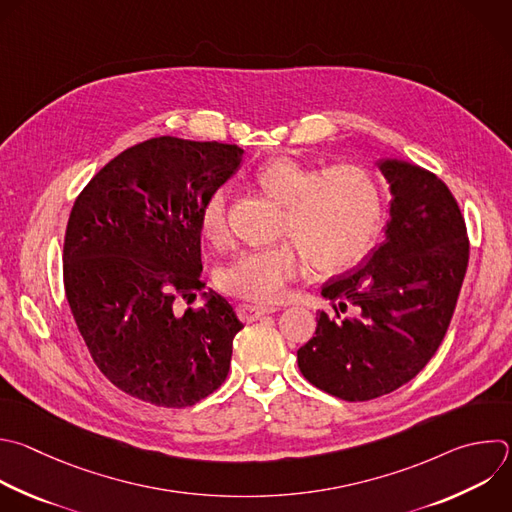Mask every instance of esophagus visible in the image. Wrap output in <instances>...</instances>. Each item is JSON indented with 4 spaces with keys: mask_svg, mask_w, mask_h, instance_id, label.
Here are the masks:
<instances>
[{
    "mask_svg": "<svg viewBox=\"0 0 512 512\" xmlns=\"http://www.w3.org/2000/svg\"><path fill=\"white\" fill-rule=\"evenodd\" d=\"M237 311L239 315L245 319V321H255L267 313H273L277 311V307H265V305H251V303H239L237 305Z\"/></svg>",
    "mask_w": 512,
    "mask_h": 512,
    "instance_id": "1",
    "label": "esophagus"
}]
</instances>
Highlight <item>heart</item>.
Instances as JSON below:
<instances>
[{"instance_id": "1", "label": "heart", "mask_w": 512, "mask_h": 512, "mask_svg": "<svg viewBox=\"0 0 512 512\" xmlns=\"http://www.w3.org/2000/svg\"><path fill=\"white\" fill-rule=\"evenodd\" d=\"M255 185L281 205L277 235L289 239L237 255L219 275V285L229 295L275 303L303 271L305 257L317 273H339L360 263L380 237L386 193L378 175L364 164L337 162L319 170L311 162L273 158L257 168ZM199 227L209 243L225 245V189L207 197Z\"/></svg>"}]
</instances>
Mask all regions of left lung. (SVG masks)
Here are the masks:
<instances>
[{
  "instance_id": "left-lung-1",
  "label": "left lung",
  "mask_w": 512,
  "mask_h": 512,
  "mask_svg": "<svg viewBox=\"0 0 512 512\" xmlns=\"http://www.w3.org/2000/svg\"><path fill=\"white\" fill-rule=\"evenodd\" d=\"M380 168L394 195L386 241L364 267L323 285L333 315L319 311L315 335L297 350L303 378L346 402L390 394L424 370L448 331L470 255L444 181L402 160Z\"/></svg>"
}]
</instances>
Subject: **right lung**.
Segmentation results:
<instances>
[{
    "label": "right lung",
    "instance_id": "obj_1",
    "mask_svg": "<svg viewBox=\"0 0 512 512\" xmlns=\"http://www.w3.org/2000/svg\"><path fill=\"white\" fill-rule=\"evenodd\" d=\"M235 144L156 136L138 142L76 197L64 235V289L98 370L124 394L187 408L227 378L243 327L201 277L199 213L241 162Z\"/></svg>",
    "mask_w": 512,
    "mask_h": 512
}]
</instances>
